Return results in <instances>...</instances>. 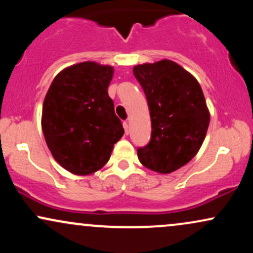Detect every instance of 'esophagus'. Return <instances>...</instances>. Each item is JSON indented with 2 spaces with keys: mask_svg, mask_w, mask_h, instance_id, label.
Instances as JSON below:
<instances>
[{
  "mask_svg": "<svg viewBox=\"0 0 253 253\" xmlns=\"http://www.w3.org/2000/svg\"><path fill=\"white\" fill-rule=\"evenodd\" d=\"M124 128H125V133H126V134H128V128H129L128 121H124Z\"/></svg>",
  "mask_w": 253,
  "mask_h": 253,
  "instance_id": "obj_1",
  "label": "esophagus"
}]
</instances>
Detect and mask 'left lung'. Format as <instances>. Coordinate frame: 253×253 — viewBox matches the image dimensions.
<instances>
[{
  "instance_id": "1",
  "label": "left lung",
  "mask_w": 253,
  "mask_h": 253,
  "mask_svg": "<svg viewBox=\"0 0 253 253\" xmlns=\"http://www.w3.org/2000/svg\"><path fill=\"white\" fill-rule=\"evenodd\" d=\"M133 74L143 88L151 117V140L138 149L147 169L170 173L199 152L210 126V110L193 75L169 59L135 65Z\"/></svg>"
}]
</instances>
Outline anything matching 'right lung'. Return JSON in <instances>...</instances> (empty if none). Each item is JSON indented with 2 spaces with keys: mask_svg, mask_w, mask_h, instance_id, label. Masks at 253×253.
<instances>
[{
  "mask_svg": "<svg viewBox=\"0 0 253 253\" xmlns=\"http://www.w3.org/2000/svg\"><path fill=\"white\" fill-rule=\"evenodd\" d=\"M113 74L109 65L75 64L54 77L43 100L46 144L58 163L75 175H90L103 168L124 135L108 95Z\"/></svg>",
  "mask_w": 253,
  "mask_h": 253,
  "instance_id": "add662e5",
  "label": "right lung"
}]
</instances>
